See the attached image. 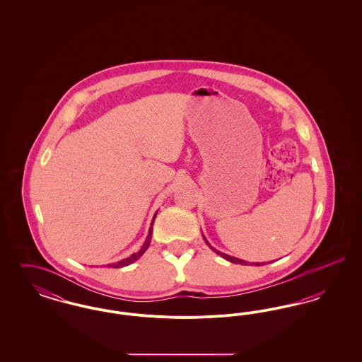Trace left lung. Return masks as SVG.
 <instances>
[{
	"label": "left lung",
	"mask_w": 362,
	"mask_h": 362,
	"mask_svg": "<svg viewBox=\"0 0 362 362\" xmlns=\"http://www.w3.org/2000/svg\"><path fill=\"white\" fill-rule=\"evenodd\" d=\"M205 240H206V239H205ZM206 243H207V241H206ZM207 244H209V243H207ZM209 245H210V244H209ZM211 250H213V251H216V252H217V254H218V255H221V257H223V258H224V259H226V260H229V262H232V263H236V264H238V263H240V264H247V263H248V262H244V260H241V259L233 258V257H229V255H226V254H223V252H220V251H217V250H214V248H213V247H211ZM254 264H255V266H260V264H259V263H254ZM263 264H264V263H263Z\"/></svg>",
	"instance_id": "left-lung-1"
}]
</instances>
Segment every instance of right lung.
Listing matches in <instances>:
<instances>
[{
    "label": "right lung",
    "mask_w": 362,
    "mask_h": 362,
    "mask_svg": "<svg viewBox=\"0 0 362 362\" xmlns=\"http://www.w3.org/2000/svg\"><path fill=\"white\" fill-rule=\"evenodd\" d=\"M155 221V220H153ZM153 221H152V226H153ZM151 226V229H149V235H148V238H146V240L144 243V245L141 247V250L136 252V254H133L132 257H129V258L123 259L121 262H117V263H112V264H107V267H114V269H119V267H124V266H127V264H130V263H133L134 260H137L146 250H148V247H149V244H151V239H152V232H153V228Z\"/></svg>",
    "instance_id": "right-lung-1"
}]
</instances>
